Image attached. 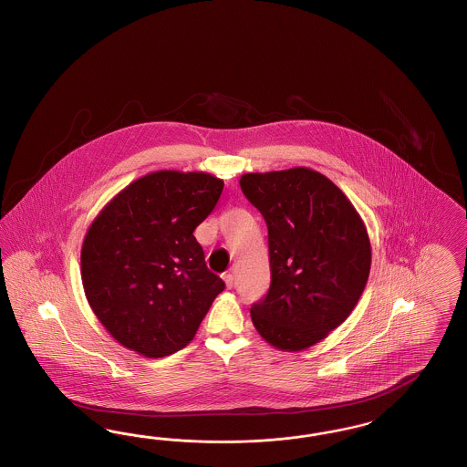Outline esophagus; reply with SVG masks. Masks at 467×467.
I'll list each match as a JSON object with an SVG mask.
<instances>
[{"label": "esophagus", "instance_id": "1", "mask_svg": "<svg viewBox=\"0 0 467 467\" xmlns=\"http://www.w3.org/2000/svg\"><path fill=\"white\" fill-rule=\"evenodd\" d=\"M223 279H224L225 288H227V290H231V288H233V285H234V275L231 273H227L223 275Z\"/></svg>", "mask_w": 467, "mask_h": 467}]
</instances>
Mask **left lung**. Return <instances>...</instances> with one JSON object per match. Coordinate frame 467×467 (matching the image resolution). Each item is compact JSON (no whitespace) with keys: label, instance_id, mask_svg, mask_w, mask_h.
I'll return each instance as SVG.
<instances>
[{"label":"left lung","instance_id":"8db88e82","mask_svg":"<svg viewBox=\"0 0 467 467\" xmlns=\"http://www.w3.org/2000/svg\"><path fill=\"white\" fill-rule=\"evenodd\" d=\"M240 186L269 229L271 288L250 308L252 322L274 348L302 352L357 306L369 277L368 229L347 194L314 169L250 172Z\"/></svg>","mask_w":467,"mask_h":467}]
</instances>
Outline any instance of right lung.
<instances>
[{
  "mask_svg": "<svg viewBox=\"0 0 467 467\" xmlns=\"http://www.w3.org/2000/svg\"><path fill=\"white\" fill-rule=\"evenodd\" d=\"M223 188L209 172H150L115 194L89 225L82 286L122 347L161 358L194 338L224 283L207 269L193 231Z\"/></svg>",
  "mask_w": 467,
  "mask_h": 467,
  "instance_id": "add662e5",
  "label": "right lung"
}]
</instances>
